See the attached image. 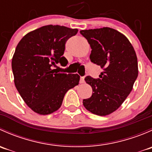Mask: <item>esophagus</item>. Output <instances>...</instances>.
I'll return each mask as SVG.
<instances>
[{
	"label": "esophagus",
	"instance_id": "34e87169",
	"mask_svg": "<svg viewBox=\"0 0 152 152\" xmlns=\"http://www.w3.org/2000/svg\"><path fill=\"white\" fill-rule=\"evenodd\" d=\"M85 82V76H82L80 78V83H84Z\"/></svg>",
	"mask_w": 152,
	"mask_h": 152
}]
</instances>
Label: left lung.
Masks as SVG:
<instances>
[{"mask_svg": "<svg viewBox=\"0 0 152 152\" xmlns=\"http://www.w3.org/2000/svg\"><path fill=\"white\" fill-rule=\"evenodd\" d=\"M92 50L90 59L102 69L99 78L86 76L93 94L84 99L85 108L93 114L104 116L115 111L132 90L138 75L137 59L129 39L115 29L80 31Z\"/></svg>", "mask_w": 152, "mask_h": 152, "instance_id": "1", "label": "left lung"}]
</instances>
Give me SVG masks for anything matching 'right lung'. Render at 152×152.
<instances>
[{
    "label": "right lung",
    "instance_id": "right-lung-1",
    "mask_svg": "<svg viewBox=\"0 0 152 152\" xmlns=\"http://www.w3.org/2000/svg\"><path fill=\"white\" fill-rule=\"evenodd\" d=\"M77 32L76 28L48 25L29 32L17 45L12 61L15 85L35 113L48 115L56 111L67 90L79 85L78 74L55 69L59 63L67 65L65 43Z\"/></svg>",
    "mask_w": 152,
    "mask_h": 152
}]
</instances>
